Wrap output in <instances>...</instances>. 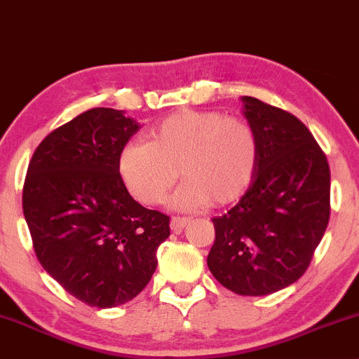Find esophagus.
Instances as JSON below:
<instances>
[{
    "mask_svg": "<svg viewBox=\"0 0 359 359\" xmlns=\"http://www.w3.org/2000/svg\"><path fill=\"white\" fill-rule=\"evenodd\" d=\"M189 217H184V216H174L172 217V221H170V228H172V231L174 233H180L182 231V229L185 228V226L189 224Z\"/></svg>",
    "mask_w": 359,
    "mask_h": 359,
    "instance_id": "1",
    "label": "esophagus"
}]
</instances>
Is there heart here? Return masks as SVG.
Here are the masks:
<instances>
[{
	"instance_id": "heart-1",
	"label": "heart",
	"mask_w": 359,
	"mask_h": 359,
	"mask_svg": "<svg viewBox=\"0 0 359 359\" xmlns=\"http://www.w3.org/2000/svg\"><path fill=\"white\" fill-rule=\"evenodd\" d=\"M258 138L253 126L219 111H177L150 130V142L121 148L118 168L140 203L160 204L179 179L177 208L224 205L240 199L253 180Z\"/></svg>"
}]
</instances>
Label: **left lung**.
Listing matches in <instances>:
<instances>
[{
	"label": "left lung",
	"mask_w": 359,
	"mask_h": 359,
	"mask_svg": "<svg viewBox=\"0 0 359 359\" xmlns=\"http://www.w3.org/2000/svg\"><path fill=\"white\" fill-rule=\"evenodd\" d=\"M241 101L258 138L257 170L238 204L212 217L208 266L234 294L269 295L311 265L331 214V172L299 118L257 97Z\"/></svg>",
	"instance_id": "left-lung-1"
}]
</instances>
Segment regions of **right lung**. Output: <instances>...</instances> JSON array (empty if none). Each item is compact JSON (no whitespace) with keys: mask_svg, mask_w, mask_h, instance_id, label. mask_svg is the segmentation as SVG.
<instances>
[{"mask_svg":"<svg viewBox=\"0 0 359 359\" xmlns=\"http://www.w3.org/2000/svg\"><path fill=\"white\" fill-rule=\"evenodd\" d=\"M140 130L125 111L94 108L36 147L23 185V214L43 270L90 307L135 299L156 270L170 217L143 208L118 168Z\"/></svg>","mask_w":359,"mask_h":359,"instance_id":"add662e5","label":"right lung"}]
</instances>
